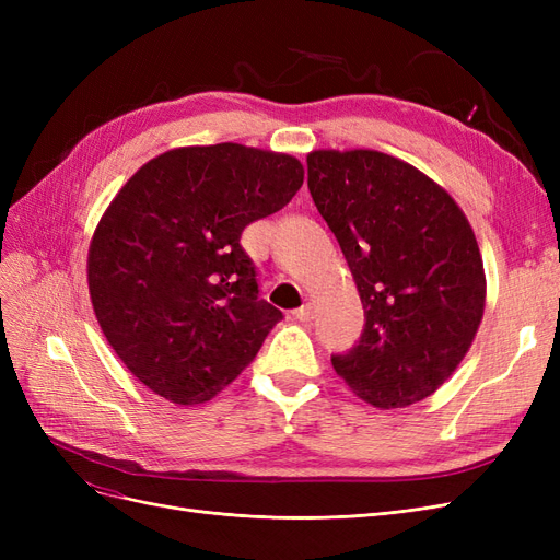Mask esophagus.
<instances>
[{
	"mask_svg": "<svg viewBox=\"0 0 560 560\" xmlns=\"http://www.w3.org/2000/svg\"><path fill=\"white\" fill-rule=\"evenodd\" d=\"M294 317H296L299 322H311V319H313V303H303L301 308L294 311Z\"/></svg>",
	"mask_w": 560,
	"mask_h": 560,
	"instance_id": "1",
	"label": "esophagus"
}]
</instances>
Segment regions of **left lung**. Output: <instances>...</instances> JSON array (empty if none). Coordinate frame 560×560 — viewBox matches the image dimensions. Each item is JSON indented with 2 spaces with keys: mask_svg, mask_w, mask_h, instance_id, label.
<instances>
[{
  "mask_svg": "<svg viewBox=\"0 0 560 560\" xmlns=\"http://www.w3.org/2000/svg\"><path fill=\"white\" fill-rule=\"evenodd\" d=\"M308 189L364 306V334L334 354L338 376L376 409H404L465 360L486 308L477 235L451 194L374 149H315Z\"/></svg>",
  "mask_w": 560,
  "mask_h": 560,
  "instance_id": "left-lung-1",
  "label": "left lung"
}]
</instances>
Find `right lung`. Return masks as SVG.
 Instances as JSON below:
<instances>
[{
    "mask_svg": "<svg viewBox=\"0 0 560 560\" xmlns=\"http://www.w3.org/2000/svg\"><path fill=\"white\" fill-rule=\"evenodd\" d=\"M301 184L296 156L222 142L159 154L112 198L89 245L91 303L151 393L206 404L257 358L282 313L259 299L241 235Z\"/></svg>",
    "mask_w": 560,
    "mask_h": 560,
    "instance_id": "obj_1",
    "label": "right lung"
}]
</instances>
